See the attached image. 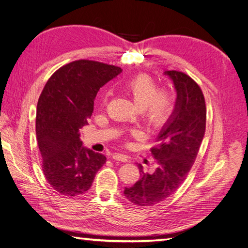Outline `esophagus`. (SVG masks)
Wrapping results in <instances>:
<instances>
[{
  "mask_svg": "<svg viewBox=\"0 0 248 248\" xmlns=\"http://www.w3.org/2000/svg\"><path fill=\"white\" fill-rule=\"evenodd\" d=\"M113 159H116V160H119V162H123V163H125L128 162V156L124 154H120V153H115L112 155Z\"/></svg>",
  "mask_w": 248,
  "mask_h": 248,
  "instance_id": "esophagus-1",
  "label": "esophagus"
}]
</instances>
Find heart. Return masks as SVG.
Masks as SVG:
<instances>
[{"label":"heart","instance_id":"obj_1","mask_svg":"<svg viewBox=\"0 0 248 248\" xmlns=\"http://www.w3.org/2000/svg\"><path fill=\"white\" fill-rule=\"evenodd\" d=\"M124 90L140 108L141 118L152 130L160 129L173 114L175 95L168 89H158L156 81L148 74H140L124 84ZM108 95L101 97L105 106Z\"/></svg>","mask_w":248,"mask_h":248}]
</instances>
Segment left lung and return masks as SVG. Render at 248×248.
<instances>
[{
    "mask_svg": "<svg viewBox=\"0 0 248 248\" xmlns=\"http://www.w3.org/2000/svg\"><path fill=\"white\" fill-rule=\"evenodd\" d=\"M165 75L173 81L177 96L173 114L150 150L156 169L148 173L138 165L140 178L124 191L126 200L138 207L158 204L176 191L194 164L205 134L206 105L199 84L185 73L166 71Z\"/></svg>",
    "mask_w": 248,
    "mask_h": 248,
    "instance_id": "8db88e82",
    "label": "left lung"
}]
</instances>
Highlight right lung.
Wrapping results in <instances>:
<instances>
[{"label":"right lung","instance_id":"add662e5","mask_svg":"<svg viewBox=\"0 0 248 248\" xmlns=\"http://www.w3.org/2000/svg\"><path fill=\"white\" fill-rule=\"evenodd\" d=\"M122 71L97 61H73L51 75L39 97L36 134L42 170L62 195L88 191L106 163L105 155L82 146L79 130L88 124L98 91Z\"/></svg>","mask_w":248,"mask_h":248}]
</instances>
